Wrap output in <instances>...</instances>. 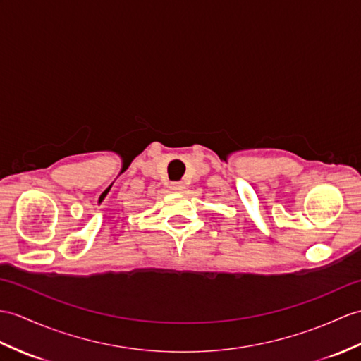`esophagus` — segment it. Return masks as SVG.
I'll list each match as a JSON object with an SVG mask.
<instances>
[{"label":"esophagus","instance_id":"obj_1","mask_svg":"<svg viewBox=\"0 0 361 361\" xmlns=\"http://www.w3.org/2000/svg\"><path fill=\"white\" fill-rule=\"evenodd\" d=\"M171 189H172L173 192H183V190H184V184L180 183V181L171 183Z\"/></svg>","mask_w":361,"mask_h":361}]
</instances>
